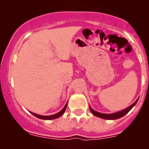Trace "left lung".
I'll list each match as a JSON object with an SVG mask.
<instances>
[{
  "label": "left lung",
  "instance_id": "obj_1",
  "mask_svg": "<svg viewBox=\"0 0 149 149\" xmlns=\"http://www.w3.org/2000/svg\"><path fill=\"white\" fill-rule=\"evenodd\" d=\"M139 99V98H138ZM138 99L136 100L134 103H132L131 106H129V107H127L126 109H123L122 111H117V112L115 113H112V114H103V113H100V112H98V111H95L94 109H91V106H89L90 108V111L92 114H94L95 116L98 117H100V118H103V119H106V120H116V119H119L120 117H123L124 115L127 114L129 111H130L131 109L134 107V106L136 105V103H137L138 101Z\"/></svg>",
  "mask_w": 149,
  "mask_h": 149
}]
</instances>
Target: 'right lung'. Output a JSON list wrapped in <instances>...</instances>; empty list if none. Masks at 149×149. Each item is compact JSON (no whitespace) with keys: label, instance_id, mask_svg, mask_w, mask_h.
Returning <instances> with one entry per match:
<instances>
[{"label":"right lung","instance_id":"right-lung-1","mask_svg":"<svg viewBox=\"0 0 149 149\" xmlns=\"http://www.w3.org/2000/svg\"><path fill=\"white\" fill-rule=\"evenodd\" d=\"M66 106H67V103H66V104L65 105V106L63 107V109L61 111H59V112L57 113V114H53V115L44 116V115H40V114H35V113L31 112V111H30V112H31V114H33L34 116H35L36 117L39 118V119H41V120H54V119H56V118H58V117H60L61 116L63 115V114L65 112V109H66Z\"/></svg>","mask_w":149,"mask_h":149}]
</instances>
